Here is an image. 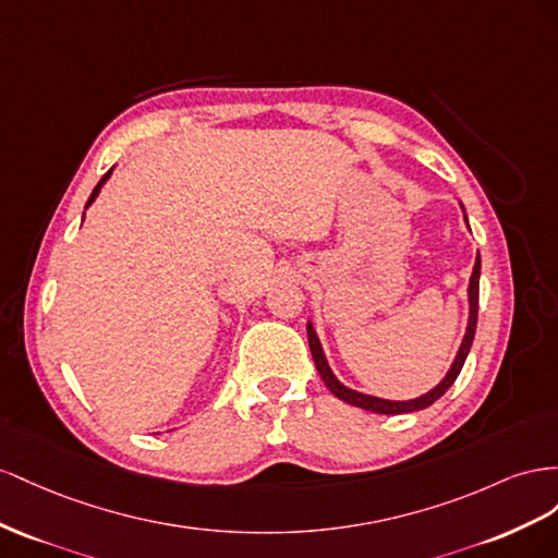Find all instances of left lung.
Masks as SVG:
<instances>
[{
	"label": "left lung",
	"mask_w": 558,
	"mask_h": 558,
	"mask_svg": "<svg viewBox=\"0 0 558 558\" xmlns=\"http://www.w3.org/2000/svg\"><path fill=\"white\" fill-rule=\"evenodd\" d=\"M468 221V217H465ZM480 276H482V259L480 254H476V262H474V268H472V278H470V288H468V296H470V320H468V329H465V337H463V343H460L458 348V355L451 364V369L447 372V376L441 378V384H437L433 390L416 397V400H409V402H392V400H380V397H372V395H364V392H357V390H350L345 388L341 380L333 376V372L329 369L327 364V357H325V350L320 345V339H317V333L313 329V325L308 323L306 329H308V345H311V353H313V362L317 372H320V378L325 380V386L331 390V395H337L339 400L353 404V407H360L364 411H372V413H388V416H395V413H411V411H421L429 404H435L439 397L447 392L453 380L458 378L460 369H463V364L468 360V353L472 348V341H474V331H476V313H480Z\"/></svg>",
	"instance_id": "8db88e82"
}]
</instances>
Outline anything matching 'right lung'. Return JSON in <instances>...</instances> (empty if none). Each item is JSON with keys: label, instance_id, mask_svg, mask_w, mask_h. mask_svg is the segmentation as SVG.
I'll return each mask as SVG.
<instances>
[{"label": "right lung", "instance_id": "add662e5", "mask_svg": "<svg viewBox=\"0 0 558 558\" xmlns=\"http://www.w3.org/2000/svg\"><path fill=\"white\" fill-rule=\"evenodd\" d=\"M109 174H111V170H107V172L102 174V180L98 182V186H95V189H93V194H90V198H88V203H86V208H88V205H90V203H93L95 198H98V194H100V189H102V184H105V182L109 180Z\"/></svg>", "mask_w": 558, "mask_h": 558}]
</instances>
